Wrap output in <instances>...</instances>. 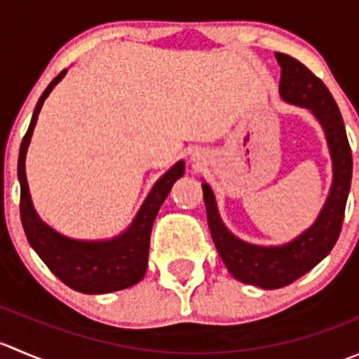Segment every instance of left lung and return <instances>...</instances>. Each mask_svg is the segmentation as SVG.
<instances>
[{
    "instance_id": "1",
    "label": "left lung",
    "mask_w": 359,
    "mask_h": 359,
    "mask_svg": "<svg viewBox=\"0 0 359 359\" xmlns=\"http://www.w3.org/2000/svg\"><path fill=\"white\" fill-rule=\"evenodd\" d=\"M276 59L281 66V97L288 102L313 111L327 133L334 158V184L323 212L313 227L292 243L273 248L255 247L240 241L224 227L217 213L212 189L208 184H203L206 219L220 259L236 280L266 290L287 287L299 280L335 247L342 229L353 177V153L342 116L332 93L316 74L297 59L280 52L276 53Z\"/></svg>"
}]
</instances>
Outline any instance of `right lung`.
I'll list each match as a JSON object with an SVG mask.
<instances>
[{
  "label": "right lung",
  "mask_w": 359,
  "mask_h": 359,
  "mask_svg": "<svg viewBox=\"0 0 359 359\" xmlns=\"http://www.w3.org/2000/svg\"><path fill=\"white\" fill-rule=\"evenodd\" d=\"M64 74H66V69L57 78H53V81L39 97L36 109L32 112L31 125L20 144L19 166H17L20 180V220H22L29 245L41 257L48 269L67 287L83 293L123 290V288L139 283L146 274L153 222L158 215L159 206L168 196L173 182L184 175V163L179 161L173 165L154 184L132 226L116 240L99 241V243L74 241L60 236L59 233L45 226L32 208L27 180H25L24 159L43 102Z\"/></svg>",
  "instance_id": "1"
}]
</instances>
